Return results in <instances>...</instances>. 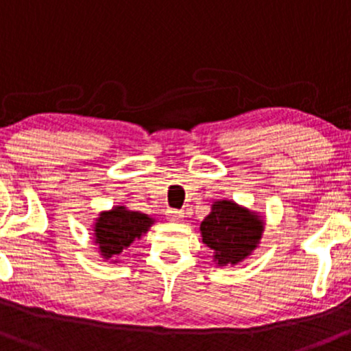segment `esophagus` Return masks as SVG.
Instances as JSON below:
<instances>
[{"label": "esophagus", "mask_w": 351, "mask_h": 351, "mask_svg": "<svg viewBox=\"0 0 351 351\" xmlns=\"http://www.w3.org/2000/svg\"><path fill=\"white\" fill-rule=\"evenodd\" d=\"M167 219L171 220V222H179V220L184 219V212L182 210H167Z\"/></svg>", "instance_id": "1"}]
</instances>
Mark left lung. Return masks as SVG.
<instances>
[{
  "label": "left lung",
  "instance_id": "1",
  "mask_svg": "<svg viewBox=\"0 0 351 351\" xmlns=\"http://www.w3.org/2000/svg\"><path fill=\"white\" fill-rule=\"evenodd\" d=\"M265 222L234 200H215L200 223L202 242L214 252L219 267L237 265L258 247Z\"/></svg>",
  "mask_w": 351,
  "mask_h": 351
}]
</instances>
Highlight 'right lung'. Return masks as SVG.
<instances>
[{
    "instance_id": "add662e5",
    "label": "right lung",
    "mask_w": 351,
    "mask_h": 351,
    "mask_svg": "<svg viewBox=\"0 0 351 351\" xmlns=\"http://www.w3.org/2000/svg\"><path fill=\"white\" fill-rule=\"evenodd\" d=\"M154 219L128 207L117 206L111 210L101 212L94 223V242L99 247L104 261L117 262L124 249L134 240L143 237L151 228Z\"/></svg>"
}]
</instances>
